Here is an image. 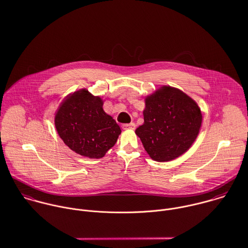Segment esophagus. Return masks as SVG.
<instances>
[{
    "label": "esophagus",
    "instance_id": "34e87169",
    "mask_svg": "<svg viewBox=\"0 0 248 248\" xmlns=\"http://www.w3.org/2000/svg\"><path fill=\"white\" fill-rule=\"evenodd\" d=\"M122 127H123L124 129H135L136 125H135L134 123H130V124H123Z\"/></svg>",
    "mask_w": 248,
    "mask_h": 248
}]
</instances>
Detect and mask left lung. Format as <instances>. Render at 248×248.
<instances>
[{"label": "left lung", "mask_w": 248, "mask_h": 248, "mask_svg": "<svg viewBox=\"0 0 248 248\" xmlns=\"http://www.w3.org/2000/svg\"><path fill=\"white\" fill-rule=\"evenodd\" d=\"M144 124L135 130L149 155L156 161L173 160L185 154L198 136L202 113L182 91L163 86L146 97Z\"/></svg>", "instance_id": "obj_1"}]
</instances>
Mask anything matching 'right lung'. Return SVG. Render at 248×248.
Masks as SVG:
<instances>
[{
  "instance_id": "1",
  "label": "right lung",
  "mask_w": 248,
  "mask_h": 248,
  "mask_svg": "<svg viewBox=\"0 0 248 248\" xmlns=\"http://www.w3.org/2000/svg\"><path fill=\"white\" fill-rule=\"evenodd\" d=\"M103 101L87 90L66 96L58 109L55 126L64 144L90 158H101L117 142L121 128L102 108Z\"/></svg>"
}]
</instances>
